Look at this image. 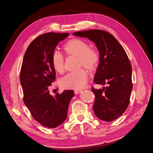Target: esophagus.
<instances>
[{
  "mask_svg": "<svg viewBox=\"0 0 153 153\" xmlns=\"http://www.w3.org/2000/svg\"><path fill=\"white\" fill-rule=\"evenodd\" d=\"M82 91V90H75V93L76 94H78V93H80V92Z\"/></svg>",
  "mask_w": 153,
  "mask_h": 153,
  "instance_id": "obj_1",
  "label": "esophagus"
}]
</instances>
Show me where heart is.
<instances>
[{"mask_svg":"<svg viewBox=\"0 0 153 153\" xmlns=\"http://www.w3.org/2000/svg\"><path fill=\"white\" fill-rule=\"evenodd\" d=\"M67 54H73L79 57V65L88 69L94 68L100 61V53L94 48H91L85 41L80 39H73L64 46ZM52 63L54 69L59 73L64 71V57L63 54L55 50L52 55ZM88 74L84 68L68 73L60 80V85L64 89H80L87 82Z\"/></svg>","mask_w":153,"mask_h":153,"instance_id":"1","label":"heart"}]
</instances>
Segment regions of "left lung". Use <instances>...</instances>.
I'll list each match as a JSON object with an SVG mask.
<instances>
[{"mask_svg":"<svg viewBox=\"0 0 153 153\" xmlns=\"http://www.w3.org/2000/svg\"><path fill=\"white\" fill-rule=\"evenodd\" d=\"M73 34L89 38L99 50L100 64L93 81L96 84L106 86L100 89L92 87L95 95L92 108L97 117L104 121H112L126 111L129 103L133 84L132 68L128 55L108 32L91 29Z\"/></svg>","mask_w":153,"mask_h":153,"instance_id":"obj_1","label":"left lung"}]
</instances>
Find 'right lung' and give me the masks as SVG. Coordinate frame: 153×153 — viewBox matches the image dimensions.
I'll return each instance as SVG.
<instances>
[{
    "instance_id": "add662e5",
    "label": "right lung",
    "mask_w": 153,
    "mask_h": 153,
    "mask_svg": "<svg viewBox=\"0 0 153 153\" xmlns=\"http://www.w3.org/2000/svg\"><path fill=\"white\" fill-rule=\"evenodd\" d=\"M69 33L48 32L32 41L25 53L20 80L24 91L23 100L37 122L53 128L67 118L69 102L75 94L72 90L52 96L48 87L55 80L52 55L59 43Z\"/></svg>"
}]
</instances>
